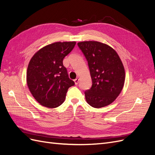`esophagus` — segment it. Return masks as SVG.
<instances>
[{"label": "esophagus", "mask_w": 155, "mask_h": 155, "mask_svg": "<svg viewBox=\"0 0 155 155\" xmlns=\"http://www.w3.org/2000/svg\"><path fill=\"white\" fill-rule=\"evenodd\" d=\"M79 78H76V79H74L75 84H76V85H78V83H79Z\"/></svg>", "instance_id": "obj_1"}]
</instances>
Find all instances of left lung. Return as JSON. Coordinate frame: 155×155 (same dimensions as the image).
<instances>
[{
    "label": "left lung",
    "mask_w": 155,
    "mask_h": 155,
    "mask_svg": "<svg viewBox=\"0 0 155 155\" xmlns=\"http://www.w3.org/2000/svg\"><path fill=\"white\" fill-rule=\"evenodd\" d=\"M88 62L92 85L85 91V99L94 108L112 104L119 96L125 82V70L116 51L97 41L78 43Z\"/></svg>",
    "instance_id": "8db88e82"
}]
</instances>
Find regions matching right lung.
Listing matches in <instances>:
<instances>
[{
    "mask_svg": "<svg viewBox=\"0 0 155 155\" xmlns=\"http://www.w3.org/2000/svg\"><path fill=\"white\" fill-rule=\"evenodd\" d=\"M76 43L57 42L40 49L27 69L26 81L32 96L39 104L55 108L64 102L69 87L75 85L68 78L63 61Z\"/></svg>",
    "mask_w": 155,
    "mask_h": 155,
    "instance_id": "right-lung-1",
    "label": "right lung"
}]
</instances>
